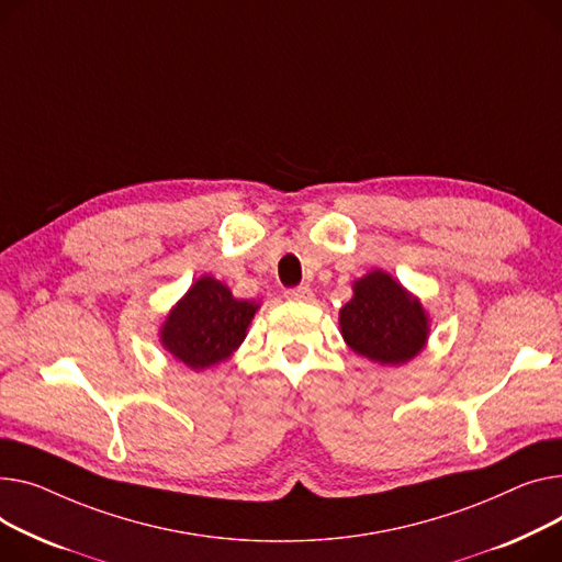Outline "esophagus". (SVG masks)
Returning a JSON list of instances; mask_svg holds the SVG:
<instances>
[{"instance_id":"obj_1","label":"esophagus","mask_w":562,"mask_h":562,"mask_svg":"<svg viewBox=\"0 0 562 562\" xmlns=\"http://www.w3.org/2000/svg\"><path fill=\"white\" fill-rule=\"evenodd\" d=\"M284 295L289 297V301H301V303H310V301H314V291H312L307 284L286 289V291H284Z\"/></svg>"}]
</instances>
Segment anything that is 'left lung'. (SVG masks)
<instances>
[{"label":"left lung","mask_w":562,"mask_h":562,"mask_svg":"<svg viewBox=\"0 0 562 562\" xmlns=\"http://www.w3.org/2000/svg\"><path fill=\"white\" fill-rule=\"evenodd\" d=\"M339 321L346 344L357 355L393 366L414 359L429 331L418 297L384 271H372L355 282V295Z\"/></svg>","instance_id":"8db88e82"}]
</instances>
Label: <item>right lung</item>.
I'll return each instance as SVG.
<instances>
[{"label":"right lung","instance_id":"right-lung-1","mask_svg":"<svg viewBox=\"0 0 562 562\" xmlns=\"http://www.w3.org/2000/svg\"><path fill=\"white\" fill-rule=\"evenodd\" d=\"M257 307L237 301L226 284L205 276L167 316L162 346L192 370L214 366L244 341Z\"/></svg>","mask_w":562,"mask_h":562}]
</instances>
